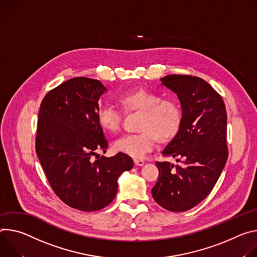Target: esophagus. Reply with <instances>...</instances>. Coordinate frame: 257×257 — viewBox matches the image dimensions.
Segmentation results:
<instances>
[{"label":"esophagus","instance_id":"obj_1","mask_svg":"<svg viewBox=\"0 0 257 257\" xmlns=\"http://www.w3.org/2000/svg\"><path fill=\"white\" fill-rule=\"evenodd\" d=\"M134 162L137 166H142V165H144V163H145L144 160H142V159H134Z\"/></svg>","mask_w":257,"mask_h":257}]
</instances>
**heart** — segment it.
Listing matches in <instances>:
<instances>
[{
    "label": "heart",
    "instance_id": "b5f03b06",
    "mask_svg": "<svg viewBox=\"0 0 257 257\" xmlns=\"http://www.w3.org/2000/svg\"><path fill=\"white\" fill-rule=\"evenodd\" d=\"M125 113L141 112L139 134L127 135L113 143L115 152L134 158H142L151 151L156 142L168 143L179 134L183 114L179 104L169 99H162L156 92L147 89H135L123 93L118 98ZM122 120V113L113 106H103L97 113L99 126L107 133H117Z\"/></svg>",
    "mask_w": 257,
    "mask_h": 257
}]
</instances>
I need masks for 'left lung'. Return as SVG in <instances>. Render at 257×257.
Masks as SVG:
<instances>
[{
  "label": "left lung",
  "mask_w": 257,
  "mask_h": 257,
  "mask_svg": "<svg viewBox=\"0 0 257 257\" xmlns=\"http://www.w3.org/2000/svg\"><path fill=\"white\" fill-rule=\"evenodd\" d=\"M160 80L177 94L183 122L162 151L179 163L156 162L159 176L151 192L161 207L182 212L207 197L225 165L226 111L220 95L200 77L172 74Z\"/></svg>",
  "instance_id": "8db88e82"
}]
</instances>
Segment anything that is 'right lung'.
Returning a JSON list of instances; mask_svg holds the SVG:
<instances>
[{
  "instance_id": "right-lung-1",
  "label": "right lung",
  "mask_w": 257,
  "mask_h": 257,
  "mask_svg": "<svg viewBox=\"0 0 257 257\" xmlns=\"http://www.w3.org/2000/svg\"><path fill=\"white\" fill-rule=\"evenodd\" d=\"M107 91L97 79L74 77L50 91L42 101L36 151L50 186L70 207L96 211L117 193L120 175L134 166L123 153L112 157L97 122L98 101ZM92 156L98 159L91 160Z\"/></svg>"
}]
</instances>
